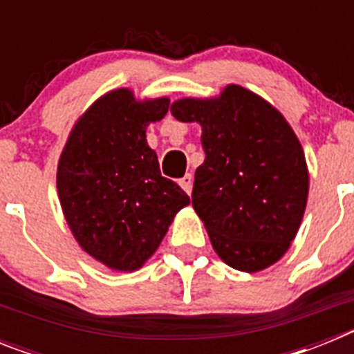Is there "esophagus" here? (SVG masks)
Listing matches in <instances>:
<instances>
[{"mask_svg": "<svg viewBox=\"0 0 354 354\" xmlns=\"http://www.w3.org/2000/svg\"><path fill=\"white\" fill-rule=\"evenodd\" d=\"M180 187H183L184 192L187 193V195H192V189H193V175L192 174H186L183 177V179L179 180Z\"/></svg>", "mask_w": 354, "mask_h": 354, "instance_id": "34e87169", "label": "esophagus"}]
</instances>
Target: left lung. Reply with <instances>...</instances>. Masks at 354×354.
Here are the masks:
<instances>
[{"label":"left lung","instance_id":"8db88e82","mask_svg":"<svg viewBox=\"0 0 354 354\" xmlns=\"http://www.w3.org/2000/svg\"><path fill=\"white\" fill-rule=\"evenodd\" d=\"M170 111L202 126L205 161L195 171L192 202L214 252L246 273L280 261L308 196L301 143L282 113L239 84L214 99H179Z\"/></svg>","mask_w":354,"mask_h":354}]
</instances>
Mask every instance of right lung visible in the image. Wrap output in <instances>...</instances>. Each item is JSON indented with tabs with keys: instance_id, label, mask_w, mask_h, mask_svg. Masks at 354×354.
<instances>
[{
	"instance_id": "obj_1",
	"label": "right lung",
	"mask_w": 354,
	"mask_h": 354,
	"mask_svg": "<svg viewBox=\"0 0 354 354\" xmlns=\"http://www.w3.org/2000/svg\"><path fill=\"white\" fill-rule=\"evenodd\" d=\"M168 106L167 97L136 101L127 88L108 92L72 127L58 161L65 220L81 248L111 270L142 268L189 204L147 145V126Z\"/></svg>"
}]
</instances>
